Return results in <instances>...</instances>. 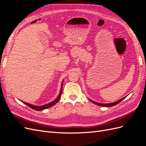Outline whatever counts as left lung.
Listing matches in <instances>:
<instances>
[{
    "instance_id": "1",
    "label": "left lung",
    "mask_w": 146,
    "mask_h": 146,
    "mask_svg": "<svg viewBox=\"0 0 146 146\" xmlns=\"http://www.w3.org/2000/svg\"><path fill=\"white\" fill-rule=\"evenodd\" d=\"M125 98H122V99H120V100H119L115 102L111 103V104H100V103H98V102H94V101H92V100H90L92 102H93L94 104H96V105H99V106H102V107H113V106H114V105H116L118 104L119 102H121L122 100H123Z\"/></svg>"
}]
</instances>
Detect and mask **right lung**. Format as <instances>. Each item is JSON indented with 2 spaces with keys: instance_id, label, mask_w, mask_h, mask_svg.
I'll return each instance as SVG.
<instances>
[{
  "instance_id": "obj_1",
  "label": "right lung",
  "mask_w": 146,
  "mask_h": 146,
  "mask_svg": "<svg viewBox=\"0 0 146 146\" xmlns=\"http://www.w3.org/2000/svg\"><path fill=\"white\" fill-rule=\"evenodd\" d=\"M63 82H62V84H61V91H60V94L58 96V98H57L54 101L48 104H46V105H42V106H35V105H30L28 103H25L24 102L22 101L24 104H25V105H27L28 107H30L31 108H32L35 110H37V111H41V110H43L44 109H46V108H48L49 107H51L52 106L54 105L55 104H56L57 102H58V100H60V97H61V92H62V89H63Z\"/></svg>"
}]
</instances>
